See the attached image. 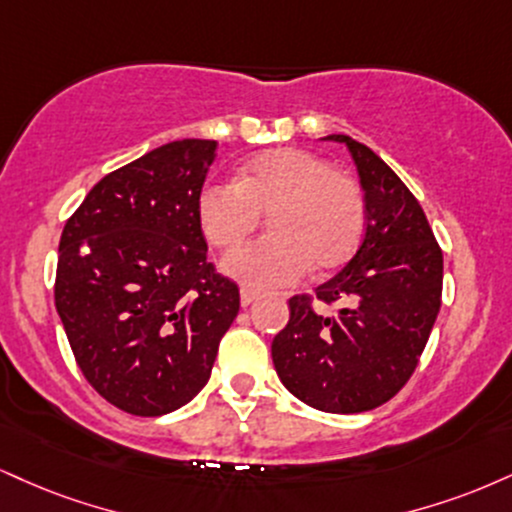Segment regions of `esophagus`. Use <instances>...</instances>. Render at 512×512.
<instances>
[{"label": "esophagus", "mask_w": 512, "mask_h": 512, "mask_svg": "<svg viewBox=\"0 0 512 512\" xmlns=\"http://www.w3.org/2000/svg\"><path fill=\"white\" fill-rule=\"evenodd\" d=\"M255 300H257V291H250V288H243V291H240V305L243 307H250Z\"/></svg>", "instance_id": "34e87169"}]
</instances>
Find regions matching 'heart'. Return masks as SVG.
<instances>
[{
  "label": "heart",
  "instance_id": "1",
  "mask_svg": "<svg viewBox=\"0 0 512 512\" xmlns=\"http://www.w3.org/2000/svg\"><path fill=\"white\" fill-rule=\"evenodd\" d=\"M269 219L272 238L224 257L221 269L245 288L291 286L307 269L341 267L365 233V195L353 178L298 147H279L240 166L236 181H209L197 193V221L217 248L243 243Z\"/></svg>",
  "mask_w": 512,
  "mask_h": 512
}]
</instances>
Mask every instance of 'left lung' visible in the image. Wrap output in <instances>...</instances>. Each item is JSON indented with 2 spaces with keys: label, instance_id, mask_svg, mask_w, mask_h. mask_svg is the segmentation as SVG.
<instances>
[{
  "label": "left lung",
  "instance_id": "8db88e82",
  "mask_svg": "<svg viewBox=\"0 0 512 512\" xmlns=\"http://www.w3.org/2000/svg\"><path fill=\"white\" fill-rule=\"evenodd\" d=\"M367 229L341 272L315 288L317 300H341L338 315H319L310 295L288 300L291 317L274 336L281 384L310 408L336 415L379 408L415 372L441 307L443 255L420 202L384 159L348 135Z\"/></svg>",
  "mask_w": 512,
  "mask_h": 512
}]
</instances>
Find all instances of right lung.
<instances>
[{
    "label": "right lung",
    "mask_w": 512,
    "mask_h": 512,
    "mask_svg": "<svg viewBox=\"0 0 512 512\" xmlns=\"http://www.w3.org/2000/svg\"><path fill=\"white\" fill-rule=\"evenodd\" d=\"M217 140H174L104 176L66 221L54 305L90 386L159 417L209 381L238 286L214 272L197 193Z\"/></svg>",
    "instance_id": "1"
}]
</instances>
